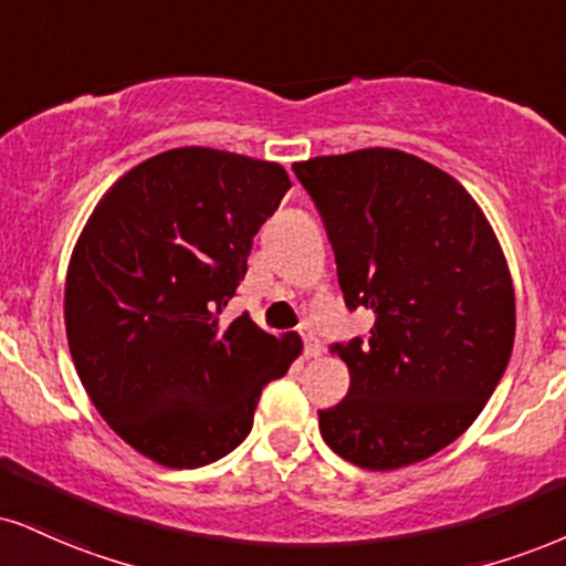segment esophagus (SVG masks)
Masks as SVG:
<instances>
[{
	"mask_svg": "<svg viewBox=\"0 0 566 566\" xmlns=\"http://www.w3.org/2000/svg\"><path fill=\"white\" fill-rule=\"evenodd\" d=\"M301 337H303V353H305V358H316V356H322V339L316 337V332L311 329L308 324H303L301 326Z\"/></svg>",
	"mask_w": 566,
	"mask_h": 566,
	"instance_id": "1",
	"label": "esophagus"
}]
</instances>
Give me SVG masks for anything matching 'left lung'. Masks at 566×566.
I'll use <instances>...</instances> for the list:
<instances>
[{"label":"left lung","instance_id":"obj_1","mask_svg":"<svg viewBox=\"0 0 566 566\" xmlns=\"http://www.w3.org/2000/svg\"><path fill=\"white\" fill-rule=\"evenodd\" d=\"M316 202L350 311L369 337L335 343L350 390L318 411L326 446L387 472L464 434L506 371L516 308L506 258L472 195L400 149L292 166Z\"/></svg>","mask_w":566,"mask_h":566}]
</instances>
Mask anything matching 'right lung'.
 I'll use <instances>...</instances> for the list:
<instances>
[{"label": "right lung", "mask_w": 566, "mask_h": 566, "mask_svg": "<svg viewBox=\"0 0 566 566\" xmlns=\"http://www.w3.org/2000/svg\"><path fill=\"white\" fill-rule=\"evenodd\" d=\"M292 187L279 163L208 147L155 155L107 189L73 248L65 332L102 419L171 469L213 464L253 430L261 390L301 356L248 313H218Z\"/></svg>", "instance_id": "obj_1"}]
</instances>
